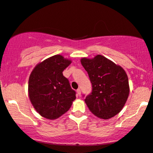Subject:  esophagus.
Segmentation results:
<instances>
[{"instance_id": "1", "label": "esophagus", "mask_w": 153, "mask_h": 153, "mask_svg": "<svg viewBox=\"0 0 153 153\" xmlns=\"http://www.w3.org/2000/svg\"><path fill=\"white\" fill-rule=\"evenodd\" d=\"M77 94H78V96H80L81 95V90L80 89H77Z\"/></svg>"}]
</instances>
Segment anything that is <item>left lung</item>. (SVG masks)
Masks as SVG:
<instances>
[{
    "instance_id": "1",
    "label": "left lung",
    "mask_w": 153,
    "mask_h": 153,
    "mask_svg": "<svg viewBox=\"0 0 153 153\" xmlns=\"http://www.w3.org/2000/svg\"><path fill=\"white\" fill-rule=\"evenodd\" d=\"M81 64L92 87L91 92L85 99L89 111L101 119L114 117L123 109L129 94L125 70L102 55L91 59L82 58Z\"/></svg>"
}]
</instances>
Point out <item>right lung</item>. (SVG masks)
<instances>
[{
  "label": "right lung",
  "instance_id": "obj_1",
  "mask_svg": "<svg viewBox=\"0 0 153 153\" xmlns=\"http://www.w3.org/2000/svg\"><path fill=\"white\" fill-rule=\"evenodd\" d=\"M71 61L57 54L38 64L28 80V96L42 117L54 120L66 113L75 100V91L63 75Z\"/></svg>",
  "mask_w": 153,
  "mask_h": 153
}]
</instances>
